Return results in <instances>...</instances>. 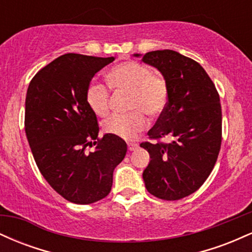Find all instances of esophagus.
Returning <instances> with one entry per match:
<instances>
[{
  "mask_svg": "<svg viewBox=\"0 0 252 252\" xmlns=\"http://www.w3.org/2000/svg\"><path fill=\"white\" fill-rule=\"evenodd\" d=\"M138 148V144L137 143H128V149L130 152H132V150H136Z\"/></svg>",
  "mask_w": 252,
  "mask_h": 252,
  "instance_id": "esophagus-1",
  "label": "esophagus"
}]
</instances>
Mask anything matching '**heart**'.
I'll use <instances>...</instances> for the list:
<instances>
[{
    "label": "heart",
    "mask_w": 252,
    "mask_h": 252,
    "mask_svg": "<svg viewBox=\"0 0 252 252\" xmlns=\"http://www.w3.org/2000/svg\"><path fill=\"white\" fill-rule=\"evenodd\" d=\"M106 83L114 91L129 92L126 115H114L103 124L104 131L123 140H132L147 126L146 112L155 117L162 114L168 104L169 88L166 78L149 66L126 60L111 67ZM86 103L94 114L105 117L110 111V90L102 83L92 82L86 89Z\"/></svg>",
    "instance_id": "heart-1"
}]
</instances>
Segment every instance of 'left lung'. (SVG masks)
<instances>
[{"mask_svg": "<svg viewBox=\"0 0 252 252\" xmlns=\"http://www.w3.org/2000/svg\"><path fill=\"white\" fill-rule=\"evenodd\" d=\"M142 62L158 68L169 88L168 104L148 136L172 138L140 144L150 155L143 180L156 198L179 200L200 189L215 167L221 144L220 99L206 71L190 58L163 50L148 52Z\"/></svg>", "mask_w": 252, "mask_h": 252, "instance_id": "1", "label": "left lung"}]
</instances>
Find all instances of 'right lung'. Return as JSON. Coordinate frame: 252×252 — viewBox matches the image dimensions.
I'll list each match as a JSON object with an SVG mask.
<instances>
[{"label": "right lung", "mask_w": 252, "mask_h": 252, "mask_svg": "<svg viewBox=\"0 0 252 252\" xmlns=\"http://www.w3.org/2000/svg\"><path fill=\"white\" fill-rule=\"evenodd\" d=\"M114 60L63 54L37 72L27 90L25 130L37 168L52 189L74 204L105 198L114 169L126 154L121 137H98L97 116L85 98L94 74ZM92 145L94 152H86Z\"/></svg>", "instance_id": "obj_1"}]
</instances>
